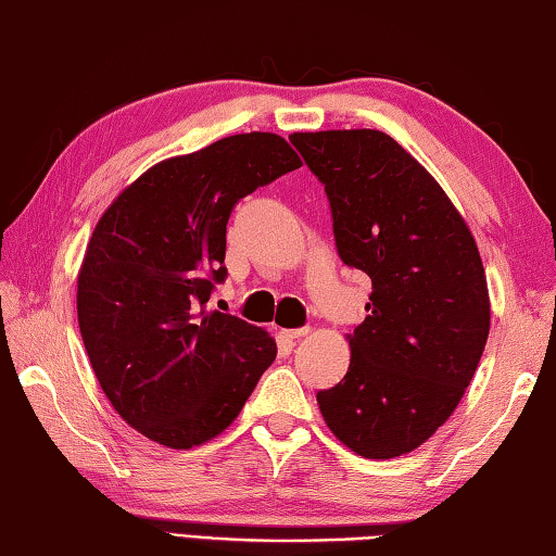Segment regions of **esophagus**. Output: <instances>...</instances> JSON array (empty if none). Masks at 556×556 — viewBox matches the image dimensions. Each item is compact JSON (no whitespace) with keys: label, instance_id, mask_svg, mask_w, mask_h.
Masks as SVG:
<instances>
[{"label":"esophagus","instance_id":"esophagus-1","mask_svg":"<svg viewBox=\"0 0 556 556\" xmlns=\"http://www.w3.org/2000/svg\"><path fill=\"white\" fill-rule=\"evenodd\" d=\"M308 332H311L308 328H299V330H281V334H285L287 340H293V342L301 340V337H306Z\"/></svg>","mask_w":556,"mask_h":556}]
</instances>
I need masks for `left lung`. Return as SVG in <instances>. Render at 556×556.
I'll return each mask as SVG.
<instances>
[{"label":"left lung","instance_id":"8db88e82","mask_svg":"<svg viewBox=\"0 0 556 556\" xmlns=\"http://www.w3.org/2000/svg\"><path fill=\"white\" fill-rule=\"evenodd\" d=\"M325 185L337 250L371 279L350 368L320 415L362 458L412 453L443 427L480 364L492 303L470 226L421 163L378 129L293 132Z\"/></svg>","mask_w":556,"mask_h":556}]
</instances>
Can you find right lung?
<instances>
[{
  "label": "right lung",
  "instance_id": "add662e5",
  "mask_svg": "<svg viewBox=\"0 0 556 556\" xmlns=\"http://www.w3.org/2000/svg\"><path fill=\"white\" fill-rule=\"evenodd\" d=\"M303 163L285 137H224L159 161L98 219L76 277L81 340L129 427L173 451L219 437L275 362L267 330L206 311L233 204Z\"/></svg>",
  "mask_w": 556,
  "mask_h": 556
}]
</instances>
